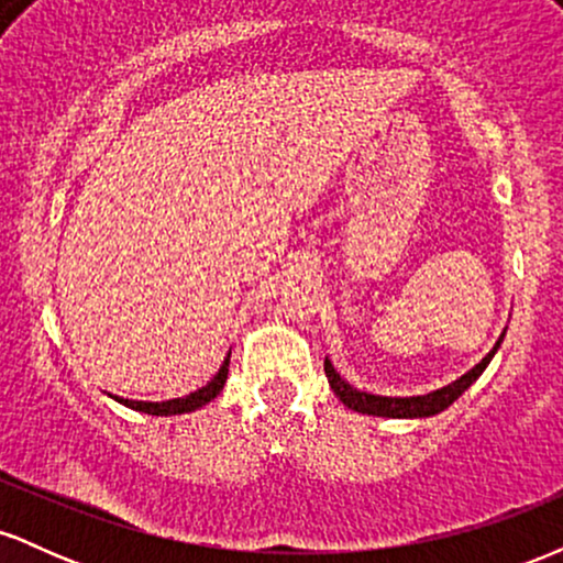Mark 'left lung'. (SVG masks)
<instances>
[{"mask_svg":"<svg viewBox=\"0 0 563 563\" xmlns=\"http://www.w3.org/2000/svg\"><path fill=\"white\" fill-rule=\"evenodd\" d=\"M503 335L506 333H500V339L495 341V346L489 349V354L482 360L479 365H474L468 373H463L461 378L452 380V384H448V386H442V389L421 394V397H380V394H367V391L354 389V386H349L346 380L335 373V367L331 365V360L328 357H325V376H328V384H331V389L335 391V397H339L346 407H352V410L365 412V416L429 418V416H437V412L448 410V407L455 402V399L461 397V394L466 391L476 378L482 376L484 367H487L489 360L495 357L497 346L503 344Z\"/></svg>","mask_w":563,"mask_h":563,"instance_id":"left-lung-1","label":"left lung"}]
</instances>
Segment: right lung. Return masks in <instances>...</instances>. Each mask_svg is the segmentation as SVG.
Segmentation results:
<instances>
[{"mask_svg":"<svg viewBox=\"0 0 563 563\" xmlns=\"http://www.w3.org/2000/svg\"><path fill=\"white\" fill-rule=\"evenodd\" d=\"M228 367H230V354L224 357V363H222V367H219L217 376L211 378L206 386H200V389L187 394V397L166 399V402H140V399H124V397H113V399L115 402L132 407V410L147 412V416H183V412H192V410H198V407L209 405L211 399H214L217 394L224 389V380H228Z\"/></svg>","mask_w":563,"mask_h":563,"instance_id":"obj_1","label":"right lung"}]
</instances>
